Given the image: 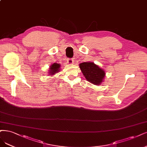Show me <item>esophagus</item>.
Masks as SVG:
<instances>
[{"mask_svg": "<svg viewBox=\"0 0 147 147\" xmlns=\"http://www.w3.org/2000/svg\"><path fill=\"white\" fill-rule=\"evenodd\" d=\"M67 63L69 64H70L74 63V60L72 59H71V58H68L67 60Z\"/></svg>", "mask_w": 147, "mask_h": 147, "instance_id": "1", "label": "esophagus"}]
</instances>
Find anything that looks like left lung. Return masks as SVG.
<instances>
[{
    "label": "left lung",
    "mask_w": 147,
    "mask_h": 147,
    "mask_svg": "<svg viewBox=\"0 0 147 147\" xmlns=\"http://www.w3.org/2000/svg\"><path fill=\"white\" fill-rule=\"evenodd\" d=\"M81 71L87 81L94 85H101L103 82L105 70L93 62H84L79 64Z\"/></svg>",
    "instance_id": "left-lung-1"
}]
</instances>
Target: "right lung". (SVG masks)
Listing matches in <instances>:
<instances>
[{
    "instance_id": "right-lung-1",
    "label": "right lung",
    "mask_w": 147,
    "mask_h": 147,
    "mask_svg": "<svg viewBox=\"0 0 147 147\" xmlns=\"http://www.w3.org/2000/svg\"><path fill=\"white\" fill-rule=\"evenodd\" d=\"M61 64L58 63H53L51 65H50L49 70V74L50 76H53L55 74H57L59 72Z\"/></svg>"
}]
</instances>
